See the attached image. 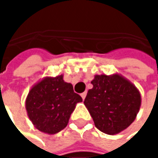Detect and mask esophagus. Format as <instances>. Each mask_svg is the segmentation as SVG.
Here are the masks:
<instances>
[{"label":"esophagus","instance_id":"34e87169","mask_svg":"<svg viewBox=\"0 0 158 158\" xmlns=\"http://www.w3.org/2000/svg\"><path fill=\"white\" fill-rule=\"evenodd\" d=\"M86 95H87V92H83V93H81V94H80V96H81L82 100H84V99L86 98Z\"/></svg>","mask_w":158,"mask_h":158}]
</instances>
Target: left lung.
Here are the masks:
<instances>
[{
  "label": "left lung",
  "mask_w": 158,
  "mask_h": 158,
  "mask_svg": "<svg viewBox=\"0 0 158 158\" xmlns=\"http://www.w3.org/2000/svg\"><path fill=\"white\" fill-rule=\"evenodd\" d=\"M92 89L88 90L84 104L95 126L104 134L116 135L135 120L141 107L138 89L122 75H95Z\"/></svg>",
  "instance_id": "8db88e82"
}]
</instances>
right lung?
<instances>
[{"label": "right lung", "mask_w": 158, "mask_h": 158, "mask_svg": "<svg viewBox=\"0 0 158 158\" xmlns=\"http://www.w3.org/2000/svg\"><path fill=\"white\" fill-rule=\"evenodd\" d=\"M82 98L73 90L63 75L45 77L29 90L25 100L27 115L34 126L42 133L55 135L69 123L71 113Z\"/></svg>", "instance_id": "add662e5"}]
</instances>
